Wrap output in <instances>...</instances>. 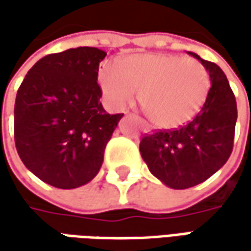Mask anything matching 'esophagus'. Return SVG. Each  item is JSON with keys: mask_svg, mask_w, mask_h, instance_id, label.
I'll use <instances>...</instances> for the list:
<instances>
[{"mask_svg": "<svg viewBox=\"0 0 251 251\" xmlns=\"http://www.w3.org/2000/svg\"><path fill=\"white\" fill-rule=\"evenodd\" d=\"M124 114H126V116H128V111H124ZM144 130L147 131V130H148V128H147V127H144Z\"/></svg>", "mask_w": 251, "mask_h": 251, "instance_id": "esophagus-1", "label": "esophagus"}]
</instances>
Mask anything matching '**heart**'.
Here are the masks:
<instances>
[{
	"label": "heart",
	"instance_id": "1",
	"mask_svg": "<svg viewBox=\"0 0 251 251\" xmlns=\"http://www.w3.org/2000/svg\"><path fill=\"white\" fill-rule=\"evenodd\" d=\"M99 86L107 104L120 110L135 99L141 110L160 128H177L193 120L211 86L202 64L175 54H135L120 65L104 63Z\"/></svg>",
	"mask_w": 251,
	"mask_h": 251
}]
</instances>
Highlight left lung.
Here are the masks:
<instances>
[{
    "label": "left lung",
    "mask_w": 251,
    "mask_h": 251,
    "mask_svg": "<svg viewBox=\"0 0 251 251\" xmlns=\"http://www.w3.org/2000/svg\"><path fill=\"white\" fill-rule=\"evenodd\" d=\"M188 54L209 74L207 100L188 124L147 134L140 142L141 156L151 173L176 190L197 186L226 163L233 150L237 119L236 99L224 71L196 53Z\"/></svg>",
    "instance_id": "8db88e82"
}]
</instances>
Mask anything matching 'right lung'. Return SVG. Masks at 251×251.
Returning <instances> with one entry per match:
<instances>
[{"mask_svg":"<svg viewBox=\"0 0 251 251\" xmlns=\"http://www.w3.org/2000/svg\"><path fill=\"white\" fill-rule=\"evenodd\" d=\"M96 47H76L40 58L21 83L14 110L16 151L34 176L57 188H76L98 175L123 114L100 100Z\"/></svg>","mask_w":251,"mask_h":251,"instance_id":"add662e5","label":"right lung"}]
</instances>
